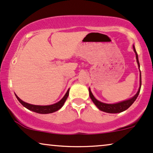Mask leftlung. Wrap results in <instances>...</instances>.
I'll use <instances>...</instances> for the list:
<instances>
[{"instance_id":"obj_1","label":"left lung","mask_w":153,"mask_h":153,"mask_svg":"<svg viewBox=\"0 0 153 153\" xmlns=\"http://www.w3.org/2000/svg\"><path fill=\"white\" fill-rule=\"evenodd\" d=\"M133 50H134L135 53H136V61H137V63H138V67H140V63H139V61H138V53H137L134 46H133ZM139 69H140V68H139ZM140 88H139V90L138 91V92L136 93V95H135L134 97H133L130 100H126V101H123V102H119V103H117V104H105V103H103V102L98 101L97 100H96L95 97L93 96V94H92V92H91L90 89H89V92H90V97L91 100H92V102H94V104L98 107V109L101 110V111H104V112L115 114V113H120V112H122L123 111H125V110L128 109V108L130 107L131 105H132V104L135 101H136L137 97H138L139 92H140V88H141V73H140Z\"/></svg>"}]
</instances>
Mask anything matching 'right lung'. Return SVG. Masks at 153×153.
Masks as SVG:
<instances>
[{"label": "right lung", "instance_id": "add662e5", "mask_svg": "<svg viewBox=\"0 0 153 153\" xmlns=\"http://www.w3.org/2000/svg\"><path fill=\"white\" fill-rule=\"evenodd\" d=\"M68 94H69V90H68L67 92L65 94V96L63 97L62 99L60 100L59 102H57V103L54 104H51V105H48V106L33 105V104L26 103V102H23L22 100H21L20 98L16 95V94H15V96H16L17 99L18 100V101L20 102L25 108H27V109L39 114H50V113H53V112L58 111V110L60 109L63 107V105L65 103V100H67L68 97Z\"/></svg>", "mask_w": 153, "mask_h": 153}]
</instances>
